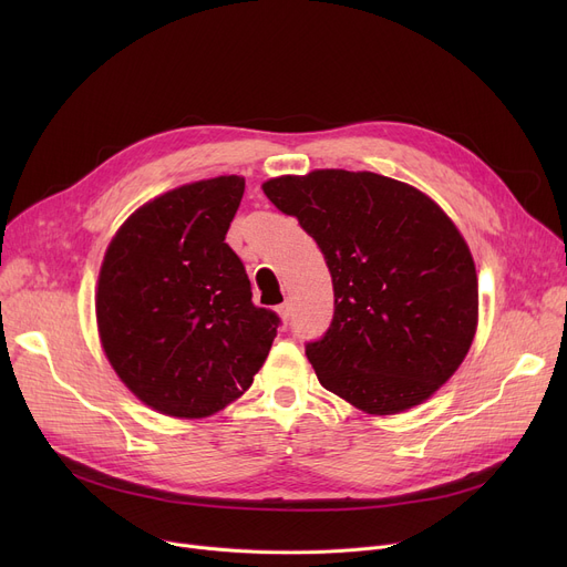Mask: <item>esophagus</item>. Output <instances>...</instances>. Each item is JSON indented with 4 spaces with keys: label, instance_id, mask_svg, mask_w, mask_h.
<instances>
[{
    "label": "esophagus",
    "instance_id": "1",
    "mask_svg": "<svg viewBox=\"0 0 567 567\" xmlns=\"http://www.w3.org/2000/svg\"><path fill=\"white\" fill-rule=\"evenodd\" d=\"M278 315H280V319L287 323V321H289V317H291V303H289V301H285L282 306H278Z\"/></svg>",
    "mask_w": 567,
    "mask_h": 567
}]
</instances>
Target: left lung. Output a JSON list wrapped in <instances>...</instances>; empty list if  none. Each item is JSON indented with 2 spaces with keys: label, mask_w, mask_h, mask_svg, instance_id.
<instances>
[{
  "label": "left lung",
  "mask_w": 567,
  "mask_h": 567,
  "mask_svg": "<svg viewBox=\"0 0 567 567\" xmlns=\"http://www.w3.org/2000/svg\"><path fill=\"white\" fill-rule=\"evenodd\" d=\"M261 188L315 238L333 278V321L306 344L323 389L374 415L436 393L478 326L475 264L441 206L374 172L315 169Z\"/></svg>",
  "instance_id": "left-lung-1"
}]
</instances>
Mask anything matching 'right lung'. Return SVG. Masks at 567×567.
Returning <instances> with one entry per match:
<instances>
[{
    "instance_id": "1",
    "label": "right lung",
    "mask_w": 567,
    "mask_h": 567,
    "mask_svg": "<svg viewBox=\"0 0 567 567\" xmlns=\"http://www.w3.org/2000/svg\"><path fill=\"white\" fill-rule=\"evenodd\" d=\"M244 176L204 178L140 206L107 246L96 319L114 372L174 419H206L241 398L280 317L252 303L225 234Z\"/></svg>"
}]
</instances>
